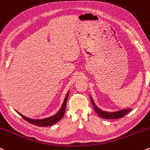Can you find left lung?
I'll return each mask as SVG.
<instances>
[{
  "instance_id": "obj_1",
  "label": "left lung",
  "mask_w": 150,
  "mask_h": 150,
  "mask_svg": "<svg viewBox=\"0 0 150 150\" xmlns=\"http://www.w3.org/2000/svg\"><path fill=\"white\" fill-rule=\"evenodd\" d=\"M90 100H91L92 105H93L94 110H95V112L100 117L103 118V119L110 120V119H117V118H122L127 113L129 112L132 110V108H127V109H124L121 110H118V111L115 112H105L104 110H102L100 109L96 105H95V102L90 95Z\"/></svg>"
}]
</instances>
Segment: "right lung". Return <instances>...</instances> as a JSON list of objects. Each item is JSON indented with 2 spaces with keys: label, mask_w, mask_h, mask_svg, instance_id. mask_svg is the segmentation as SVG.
Here are the masks:
<instances>
[{
  "label": "right lung",
  "mask_w": 150,
  "mask_h": 150,
  "mask_svg": "<svg viewBox=\"0 0 150 150\" xmlns=\"http://www.w3.org/2000/svg\"><path fill=\"white\" fill-rule=\"evenodd\" d=\"M69 92L70 91L67 92V93L66 94V96H65V99H64V101L63 103H62L61 108H60V109L59 110V111L57 112V113H55L54 115H52V116L51 117H49L42 118V119H31V118L27 117L24 116V115L21 114V113L18 112L17 110H16V111L17 112V113H18V114L21 115L24 120H25L26 121H28V122L31 123V124L34 125L39 126V127L51 126L52 125L57 123V122L60 121L62 118V117H63L64 114H65V108H66L67 100V98H68Z\"/></svg>",
  "instance_id": "obj_1"
}]
</instances>
